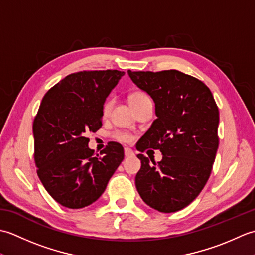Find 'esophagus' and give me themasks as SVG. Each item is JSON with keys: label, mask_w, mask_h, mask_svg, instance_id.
I'll list each match as a JSON object with an SVG mask.
<instances>
[{"label": "esophagus", "mask_w": 255, "mask_h": 255, "mask_svg": "<svg viewBox=\"0 0 255 255\" xmlns=\"http://www.w3.org/2000/svg\"><path fill=\"white\" fill-rule=\"evenodd\" d=\"M124 151H125V156H127V158L133 155V151L130 148H125Z\"/></svg>", "instance_id": "esophagus-1"}]
</instances>
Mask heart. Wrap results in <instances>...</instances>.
Returning a JSON list of instances; mask_svg holds the SVG:
<instances>
[{
    "mask_svg": "<svg viewBox=\"0 0 255 255\" xmlns=\"http://www.w3.org/2000/svg\"><path fill=\"white\" fill-rule=\"evenodd\" d=\"M148 99H149V96L145 93H143V92L134 91L130 95H129L128 101H129V104H130V106L134 107L138 104H140L141 102L148 100ZM111 107H112V102L110 100H107L104 103V105H103V114H104V115H107V114L111 111ZM114 138L122 142H130L132 140L131 134H129L127 132H123V131H116L115 133H114Z\"/></svg>",
    "mask_w": 255,
    "mask_h": 255,
    "instance_id": "obj_1",
    "label": "heart"
}]
</instances>
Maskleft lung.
Listing matches in <instances>:
<instances>
[{
	"label": "left lung",
	"instance_id": "8db88e82",
	"mask_svg": "<svg viewBox=\"0 0 255 255\" xmlns=\"http://www.w3.org/2000/svg\"><path fill=\"white\" fill-rule=\"evenodd\" d=\"M128 75L155 104L156 119L137 150L160 149L163 155L158 163L137 155L141 161L137 191L151 208L175 213L191 204L208 181L219 142L218 107L202 81L177 70H128Z\"/></svg>",
	"mask_w": 255,
	"mask_h": 255
}]
</instances>
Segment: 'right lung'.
I'll use <instances>...</instances> for the list:
<instances>
[{
	"mask_svg": "<svg viewBox=\"0 0 255 255\" xmlns=\"http://www.w3.org/2000/svg\"><path fill=\"white\" fill-rule=\"evenodd\" d=\"M125 72L83 71L68 75L47 92L32 125L37 174L50 196L79 209L101 197L124 160L110 142L93 155L85 134L102 127L103 105Z\"/></svg>",
	"mask_w": 255,
	"mask_h": 255,
	"instance_id": "add662e5",
	"label": "right lung"
}]
</instances>
